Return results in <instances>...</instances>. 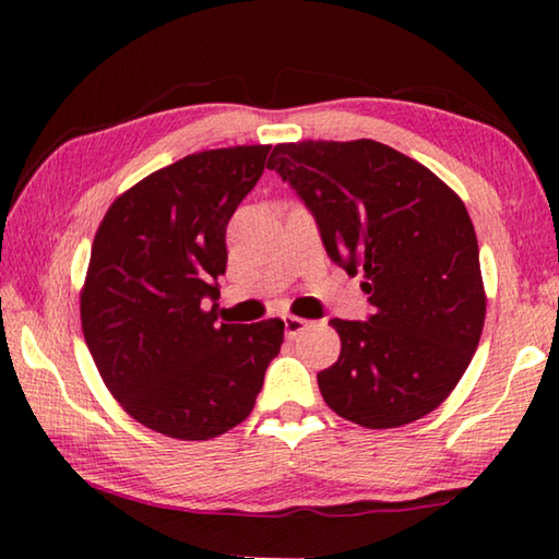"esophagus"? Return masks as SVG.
I'll return each mask as SVG.
<instances>
[{"instance_id": "1", "label": "esophagus", "mask_w": 559, "mask_h": 559, "mask_svg": "<svg viewBox=\"0 0 559 559\" xmlns=\"http://www.w3.org/2000/svg\"><path fill=\"white\" fill-rule=\"evenodd\" d=\"M283 325H286V335L288 337H296V335L302 333V330H308L310 320L298 318V316H283Z\"/></svg>"}]
</instances>
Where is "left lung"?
<instances>
[{"instance_id":"obj_1","label":"left lung","mask_w":559,"mask_h":559,"mask_svg":"<svg viewBox=\"0 0 559 559\" xmlns=\"http://www.w3.org/2000/svg\"><path fill=\"white\" fill-rule=\"evenodd\" d=\"M276 169L349 276L365 273L367 320L330 325L340 357L318 372L330 409L367 429L412 424L447 400L486 320L478 241L466 206L416 159L374 140L273 147Z\"/></svg>"}]
</instances>
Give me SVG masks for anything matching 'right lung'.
I'll return each instance as SVG.
<instances>
[{
	"mask_svg": "<svg viewBox=\"0 0 559 559\" xmlns=\"http://www.w3.org/2000/svg\"><path fill=\"white\" fill-rule=\"evenodd\" d=\"M271 145L204 150L110 204L93 239L81 325L103 382L132 419L206 441L251 414L283 320L216 323L226 224Z\"/></svg>",
	"mask_w": 559,
	"mask_h": 559,
	"instance_id": "add662e5",
	"label": "right lung"
}]
</instances>
